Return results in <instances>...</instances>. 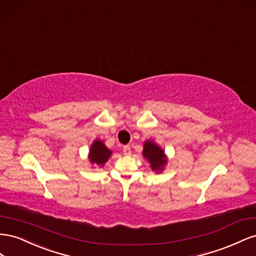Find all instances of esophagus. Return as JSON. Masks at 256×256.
Wrapping results in <instances>:
<instances>
[{
    "instance_id": "1",
    "label": "esophagus",
    "mask_w": 256,
    "mask_h": 256,
    "mask_svg": "<svg viewBox=\"0 0 256 256\" xmlns=\"http://www.w3.org/2000/svg\"><path fill=\"white\" fill-rule=\"evenodd\" d=\"M123 153L126 156H130V146H124L123 147Z\"/></svg>"
}]
</instances>
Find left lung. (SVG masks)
<instances>
[{
  "label": "left lung",
  "instance_id": "obj_1",
  "mask_svg": "<svg viewBox=\"0 0 256 256\" xmlns=\"http://www.w3.org/2000/svg\"><path fill=\"white\" fill-rule=\"evenodd\" d=\"M142 154L144 158L148 160L151 164L152 170L156 172H160L163 170L164 166L167 163V158L163 149L152 140H147L144 142V151Z\"/></svg>",
  "mask_w": 256,
  "mask_h": 256
}]
</instances>
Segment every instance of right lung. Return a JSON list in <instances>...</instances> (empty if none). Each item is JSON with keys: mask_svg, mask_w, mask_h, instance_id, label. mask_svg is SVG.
Instances as JSON below:
<instances>
[{"mask_svg": "<svg viewBox=\"0 0 256 256\" xmlns=\"http://www.w3.org/2000/svg\"><path fill=\"white\" fill-rule=\"evenodd\" d=\"M112 151L109 150L104 142L96 140L91 144V149L89 152V160L92 164L96 165H104L108 158H110Z\"/></svg>", "mask_w": 256, "mask_h": 256, "instance_id": "1", "label": "right lung"}]
</instances>
